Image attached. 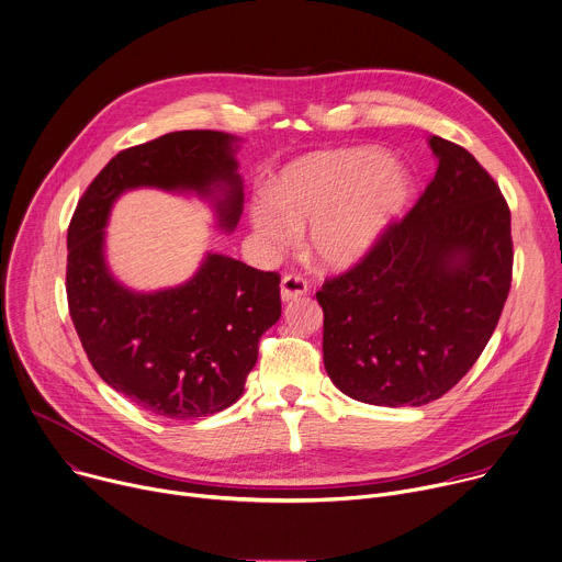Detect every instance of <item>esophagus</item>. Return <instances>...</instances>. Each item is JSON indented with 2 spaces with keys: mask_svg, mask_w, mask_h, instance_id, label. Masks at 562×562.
Here are the masks:
<instances>
[{
  "mask_svg": "<svg viewBox=\"0 0 562 562\" xmlns=\"http://www.w3.org/2000/svg\"><path fill=\"white\" fill-rule=\"evenodd\" d=\"M307 292V281L301 274H283L281 279V299L294 301Z\"/></svg>",
  "mask_w": 562,
  "mask_h": 562,
  "instance_id": "obj_1",
  "label": "esophagus"
}]
</instances>
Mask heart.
Listing matches in <instances>:
<instances>
[{"label":"heart","mask_w":562,"mask_h":562,"mask_svg":"<svg viewBox=\"0 0 562 562\" xmlns=\"http://www.w3.org/2000/svg\"><path fill=\"white\" fill-rule=\"evenodd\" d=\"M403 170L379 150L350 148L318 153L288 166L270 203L252 210L259 241L279 250L310 226L307 246L329 268L361 259L405 201Z\"/></svg>","instance_id":"heart-1"}]
</instances>
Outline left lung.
Here are the masks:
<instances>
[{
  "label": "left lung",
  "mask_w": 562,
  "mask_h": 562,
  "mask_svg": "<svg viewBox=\"0 0 562 562\" xmlns=\"http://www.w3.org/2000/svg\"><path fill=\"white\" fill-rule=\"evenodd\" d=\"M434 179L370 250L316 292L323 363L370 405H425L450 392L494 334L512 288L509 205L463 146L431 137Z\"/></svg>",
  "instance_id": "8db88e82"
}]
</instances>
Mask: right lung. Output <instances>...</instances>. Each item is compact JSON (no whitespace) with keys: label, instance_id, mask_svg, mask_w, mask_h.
<instances>
[{"label":"right lung","instance_id":"1","mask_svg":"<svg viewBox=\"0 0 562 562\" xmlns=\"http://www.w3.org/2000/svg\"><path fill=\"white\" fill-rule=\"evenodd\" d=\"M235 137L179 131L112 157L81 194L68 226L66 296L94 372L135 405L188 420L231 407L257 363L261 334L281 316V277L207 255L183 285L137 294L103 263V226L124 190L155 186L212 194L233 231L241 214Z\"/></svg>","mask_w":562,"mask_h":562}]
</instances>
